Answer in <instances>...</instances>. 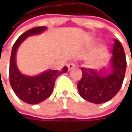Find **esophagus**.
Here are the masks:
<instances>
[{
  "label": "esophagus",
  "instance_id": "34e87169",
  "mask_svg": "<svg viewBox=\"0 0 132 132\" xmlns=\"http://www.w3.org/2000/svg\"><path fill=\"white\" fill-rule=\"evenodd\" d=\"M76 64L73 63V62H71V63H70L68 64V70H72L73 68H76Z\"/></svg>",
  "mask_w": 132,
  "mask_h": 132
}]
</instances>
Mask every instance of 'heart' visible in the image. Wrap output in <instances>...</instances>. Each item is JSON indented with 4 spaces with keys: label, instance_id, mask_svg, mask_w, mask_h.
<instances>
[{
    "label": "heart",
    "instance_id": "1",
    "mask_svg": "<svg viewBox=\"0 0 132 132\" xmlns=\"http://www.w3.org/2000/svg\"><path fill=\"white\" fill-rule=\"evenodd\" d=\"M103 54H101V56H100V57H98L97 59H94L93 61L92 62V64H97L99 62V59H101L102 58V56H103V55H104V51H103Z\"/></svg>",
    "mask_w": 132,
    "mask_h": 132
}]
</instances>
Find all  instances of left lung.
<instances>
[{"label": "left lung", "mask_w": 132, "mask_h": 132, "mask_svg": "<svg viewBox=\"0 0 132 132\" xmlns=\"http://www.w3.org/2000/svg\"><path fill=\"white\" fill-rule=\"evenodd\" d=\"M112 57L108 70H101L81 68L82 77L77 84L81 98L93 104H102L112 99L119 92L124 79L126 59L124 49L114 39Z\"/></svg>", "instance_id": "8db88e82"}]
</instances>
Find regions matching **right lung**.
Masks as SVG:
<instances>
[{
	"mask_svg": "<svg viewBox=\"0 0 132 132\" xmlns=\"http://www.w3.org/2000/svg\"><path fill=\"white\" fill-rule=\"evenodd\" d=\"M45 26L35 27L23 34L13 45L9 63V81L19 98L29 104H39L47 99L52 93L55 81L59 76L68 71L65 66L61 70H48L38 76L23 75L16 64V53L19 46L29 36L39 34L46 30Z\"/></svg>",
	"mask_w": 132,
	"mask_h": 132,
	"instance_id": "obj_1",
	"label": "right lung"
}]
</instances>
